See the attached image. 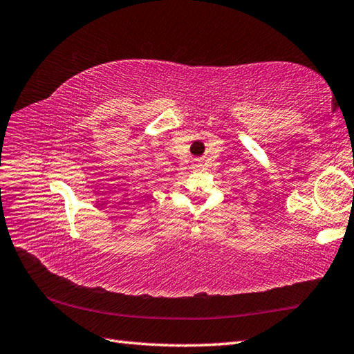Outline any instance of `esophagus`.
I'll use <instances>...</instances> for the list:
<instances>
[{"mask_svg":"<svg viewBox=\"0 0 354 354\" xmlns=\"http://www.w3.org/2000/svg\"><path fill=\"white\" fill-rule=\"evenodd\" d=\"M194 169L199 170V169H201V164H194Z\"/></svg>","mask_w":354,"mask_h":354,"instance_id":"1","label":"esophagus"}]
</instances>
